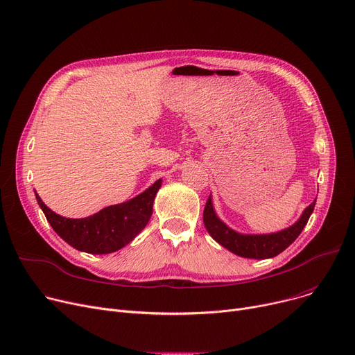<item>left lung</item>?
<instances>
[{
  "mask_svg": "<svg viewBox=\"0 0 355 355\" xmlns=\"http://www.w3.org/2000/svg\"><path fill=\"white\" fill-rule=\"evenodd\" d=\"M315 201L309 207L305 209L301 218L297 220L293 226L272 234H240L229 229L225 223L220 221L218 217L216 216L210 197L206 202V207H204L202 221L207 232L217 243H220L223 248H226L232 253L249 259H269L282 253L286 248H289L293 243L296 237L301 234L313 211Z\"/></svg>",
  "mask_w": 355,
  "mask_h": 355,
  "instance_id": "8db88e82",
  "label": "left lung"
}]
</instances>
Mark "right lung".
<instances>
[{
    "label": "right lung",
    "mask_w": 355,
    "mask_h": 355,
    "mask_svg": "<svg viewBox=\"0 0 355 355\" xmlns=\"http://www.w3.org/2000/svg\"><path fill=\"white\" fill-rule=\"evenodd\" d=\"M162 181H155L138 197L118 206H109L85 218H66L51 211L35 194L53 230L66 243L80 252L92 254L112 253L126 246L148 225L153 204Z\"/></svg>",
    "instance_id": "right-lung-1"
}]
</instances>
